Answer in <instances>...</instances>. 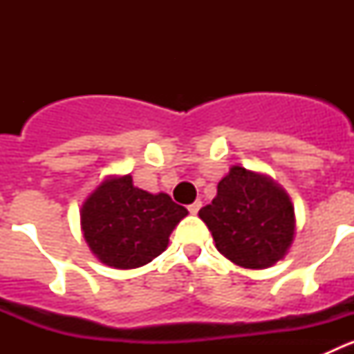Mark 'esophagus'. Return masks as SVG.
<instances>
[{"mask_svg":"<svg viewBox=\"0 0 354 354\" xmlns=\"http://www.w3.org/2000/svg\"><path fill=\"white\" fill-rule=\"evenodd\" d=\"M200 207H202V202H200V200H195L192 205H187V211L192 212V214H196V212L200 211Z\"/></svg>","mask_w":354,"mask_h":354,"instance_id":"34e87169","label":"esophagus"}]
</instances>
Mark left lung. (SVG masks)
Listing matches in <instances>:
<instances>
[{
	"mask_svg": "<svg viewBox=\"0 0 354 354\" xmlns=\"http://www.w3.org/2000/svg\"><path fill=\"white\" fill-rule=\"evenodd\" d=\"M198 216L218 252L241 268H270L292 245L296 218L286 189L268 175L243 167L230 168Z\"/></svg>",
	"mask_w": 354,
	"mask_h": 354,
	"instance_id": "1",
	"label": "left lung"
}]
</instances>
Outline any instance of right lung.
Returning a JSON list of instances; mask_svg holds the SVG:
<instances>
[{"instance_id":"1","label":"right lung","mask_w":354,"mask_h":354,"mask_svg":"<svg viewBox=\"0 0 354 354\" xmlns=\"http://www.w3.org/2000/svg\"><path fill=\"white\" fill-rule=\"evenodd\" d=\"M80 214L93 255L117 270H134L167 250L171 230L186 218L187 209L167 193L143 192L131 175H122L102 180L84 200Z\"/></svg>"}]
</instances>
